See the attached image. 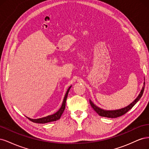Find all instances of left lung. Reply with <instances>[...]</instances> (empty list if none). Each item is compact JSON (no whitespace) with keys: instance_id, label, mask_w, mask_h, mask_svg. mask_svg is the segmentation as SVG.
<instances>
[{"instance_id":"obj_1","label":"left lung","mask_w":149,"mask_h":149,"mask_svg":"<svg viewBox=\"0 0 149 149\" xmlns=\"http://www.w3.org/2000/svg\"><path fill=\"white\" fill-rule=\"evenodd\" d=\"M144 88H145V82L143 83V86L141 90V93H140L139 96H137V97L136 99V100H135L131 104H130L129 106H126L124 108H122V109H120L112 110V111L104 110L102 109H101V108H100V107H98L97 106H96L91 100H89L90 104H91V107H93V109L99 115L102 116V117H106V118H118V117L123 116V115L125 114L126 112H127L130 109H132V107L139 101V100L141 99V97L142 96L143 91H144Z\"/></svg>"}]
</instances>
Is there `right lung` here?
Segmentation results:
<instances>
[{
	"mask_svg": "<svg viewBox=\"0 0 149 149\" xmlns=\"http://www.w3.org/2000/svg\"><path fill=\"white\" fill-rule=\"evenodd\" d=\"M71 86H70L68 89L66 93V94L65 96V97L63 99V101L61 107H60V109L58 110L56 113L53 114L52 115H49L47 117H44V118H40V119H30L29 118H27L30 120H31V122L35 123H40V124H45V123H49V122H53V121H56L58 119H60V118H61V116L63 114V112H64L65 109V106H66V99L68 97V94L69 91L71 88Z\"/></svg>",
	"mask_w": 149,
	"mask_h": 149,
	"instance_id": "right-lung-1",
	"label": "right lung"
}]
</instances>
